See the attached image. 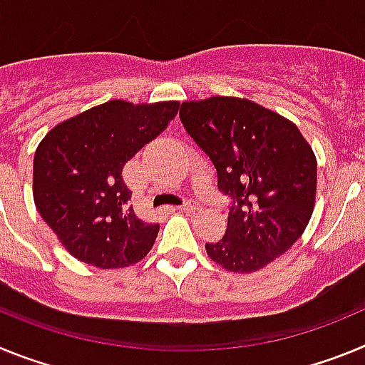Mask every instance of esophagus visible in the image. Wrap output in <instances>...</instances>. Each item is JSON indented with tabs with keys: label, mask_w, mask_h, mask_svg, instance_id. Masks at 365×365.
<instances>
[{
	"label": "esophagus",
	"mask_w": 365,
	"mask_h": 365,
	"mask_svg": "<svg viewBox=\"0 0 365 365\" xmlns=\"http://www.w3.org/2000/svg\"><path fill=\"white\" fill-rule=\"evenodd\" d=\"M179 210H182V212H188V214H192V212H197V210H201V206H199V202H195V201H186L185 205L180 206Z\"/></svg>",
	"instance_id": "obj_1"
}]
</instances>
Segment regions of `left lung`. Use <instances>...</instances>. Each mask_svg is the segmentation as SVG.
Returning <instances> with one entry per match:
<instances>
[{"label":"left lung","instance_id":"1","mask_svg":"<svg viewBox=\"0 0 365 365\" xmlns=\"http://www.w3.org/2000/svg\"><path fill=\"white\" fill-rule=\"evenodd\" d=\"M180 122L234 199L227 232L206 254L237 274L261 270L298 241L316 201V155L298 125L240 96L180 106Z\"/></svg>","mask_w":365,"mask_h":365}]
</instances>
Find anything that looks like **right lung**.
<instances>
[{"label":"right lung","instance_id":"right-lung-1","mask_svg":"<svg viewBox=\"0 0 365 365\" xmlns=\"http://www.w3.org/2000/svg\"><path fill=\"white\" fill-rule=\"evenodd\" d=\"M177 111V100H109L41 138L32 166L34 205L71 256L96 269H124L150 252L159 222L135 215L122 170Z\"/></svg>","mask_w":365,"mask_h":365}]
</instances>
